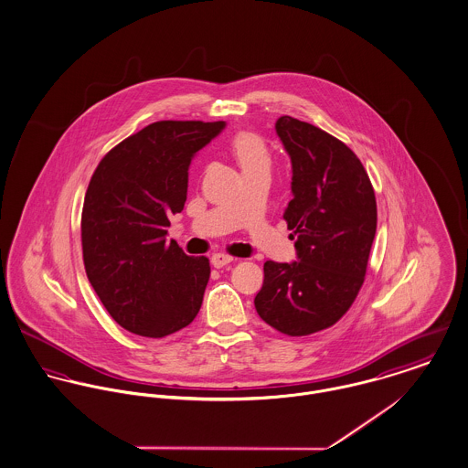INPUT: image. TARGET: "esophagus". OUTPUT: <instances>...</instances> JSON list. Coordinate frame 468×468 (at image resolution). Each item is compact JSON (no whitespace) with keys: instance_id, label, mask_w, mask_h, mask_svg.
<instances>
[{"instance_id":"obj_1","label":"esophagus","mask_w":468,"mask_h":468,"mask_svg":"<svg viewBox=\"0 0 468 468\" xmlns=\"http://www.w3.org/2000/svg\"><path fill=\"white\" fill-rule=\"evenodd\" d=\"M234 259L230 257V255H227V253H215L213 257H211V264L215 266V268H223V266H227V264H230Z\"/></svg>"}]
</instances>
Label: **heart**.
<instances>
[{
    "label": "heart",
    "mask_w": 468,
    "mask_h": 468,
    "mask_svg": "<svg viewBox=\"0 0 468 468\" xmlns=\"http://www.w3.org/2000/svg\"><path fill=\"white\" fill-rule=\"evenodd\" d=\"M230 154L239 165L243 176L255 172H270L271 153L266 142L250 131H241L230 140Z\"/></svg>",
    "instance_id": "heart-1"
}]
</instances>
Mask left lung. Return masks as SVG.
Masks as SVG:
<instances>
[{
	"instance_id": "left-lung-1",
	"label": "left lung",
	"mask_w": 468,
	"mask_h": 468,
	"mask_svg": "<svg viewBox=\"0 0 468 468\" xmlns=\"http://www.w3.org/2000/svg\"><path fill=\"white\" fill-rule=\"evenodd\" d=\"M275 129L292 166L283 219L295 234L296 261H266L253 303L270 326L300 337L335 324L355 302L378 213L369 176L341 140L289 115Z\"/></svg>"
}]
</instances>
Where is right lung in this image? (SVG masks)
<instances>
[{"label":"right lung","instance_id":"obj_1","mask_svg":"<svg viewBox=\"0 0 468 468\" xmlns=\"http://www.w3.org/2000/svg\"><path fill=\"white\" fill-rule=\"evenodd\" d=\"M225 122L161 121L101 159L85 195L81 245L87 277L110 315L142 337H166L200 311L209 259L166 243L183 211L191 159Z\"/></svg>","mask_w":468,"mask_h":468}]
</instances>
